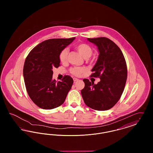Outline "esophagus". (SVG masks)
Instances as JSON below:
<instances>
[{
	"label": "esophagus",
	"instance_id": "1",
	"mask_svg": "<svg viewBox=\"0 0 153 153\" xmlns=\"http://www.w3.org/2000/svg\"><path fill=\"white\" fill-rule=\"evenodd\" d=\"M79 79H77V78H73V81H74V82H76V81H78Z\"/></svg>",
	"mask_w": 153,
	"mask_h": 153
}]
</instances>
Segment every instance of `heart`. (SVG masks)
I'll return each mask as SVG.
<instances>
[{"label":"heart","instance_id":"obj_1","mask_svg":"<svg viewBox=\"0 0 153 153\" xmlns=\"http://www.w3.org/2000/svg\"><path fill=\"white\" fill-rule=\"evenodd\" d=\"M74 48L77 51L79 52V53L84 58H87L91 57L93 53L92 48L88 44H84V43L77 44L75 45ZM68 53H69V51L67 48H64L60 51L58 58L61 63H65L66 62ZM84 71H85V68H84L73 67L71 68L70 72L74 76H79L84 72Z\"/></svg>","mask_w":153,"mask_h":153}]
</instances>
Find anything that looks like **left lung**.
I'll use <instances>...</instances> for the list:
<instances>
[{"label":"left lung","mask_w":153,"mask_h":153,"mask_svg":"<svg viewBox=\"0 0 153 153\" xmlns=\"http://www.w3.org/2000/svg\"><path fill=\"white\" fill-rule=\"evenodd\" d=\"M99 51L97 61L90 77H99L97 84L87 79L81 91L85 104L92 109L105 111L112 108L123 92L127 77V68L120 49L106 37L88 38Z\"/></svg>","instance_id":"8db88e82"}]
</instances>
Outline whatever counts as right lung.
Returning a JSON list of instances; mask_svg holds the SVG:
<instances>
[{"instance_id": "obj_1", "label": "right lung", "mask_w": 153, "mask_h": 153, "mask_svg": "<svg viewBox=\"0 0 153 153\" xmlns=\"http://www.w3.org/2000/svg\"><path fill=\"white\" fill-rule=\"evenodd\" d=\"M74 39L46 40L34 47L26 58L23 71L25 86L30 99L39 108L51 109L60 106L71 89L73 79L65 75L57 82L52 79V69L60 65V51Z\"/></svg>"}]
</instances>
